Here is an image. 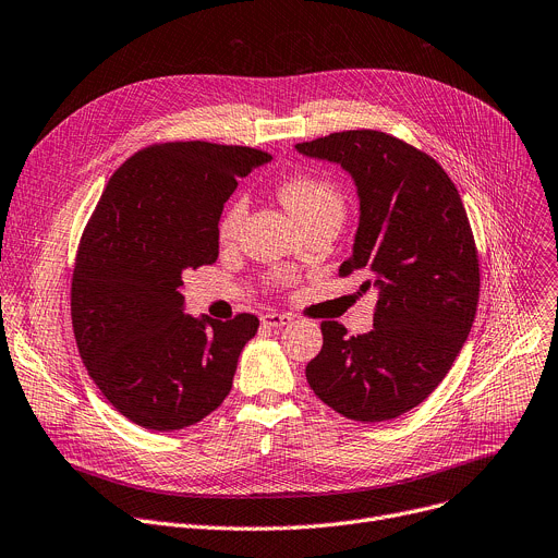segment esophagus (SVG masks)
<instances>
[{"label":"esophagus","mask_w":558,"mask_h":558,"mask_svg":"<svg viewBox=\"0 0 558 558\" xmlns=\"http://www.w3.org/2000/svg\"><path fill=\"white\" fill-rule=\"evenodd\" d=\"M262 322H264L266 326H270V328H281V326L290 324L292 317L286 315V313H266V315L262 317Z\"/></svg>","instance_id":"34e87169"}]
</instances>
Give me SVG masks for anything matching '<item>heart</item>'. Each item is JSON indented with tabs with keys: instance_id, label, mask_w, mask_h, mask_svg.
<instances>
[{
	"instance_id": "b5f03b06",
	"label": "heart",
	"mask_w": 558,
	"mask_h": 558,
	"mask_svg": "<svg viewBox=\"0 0 558 558\" xmlns=\"http://www.w3.org/2000/svg\"><path fill=\"white\" fill-rule=\"evenodd\" d=\"M279 196L299 223L322 211H341L339 190L330 181L317 179V177H294L283 181L279 187ZM243 217H245V198L239 196L226 207L223 217L219 221L221 241H232L236 236Z\"/></svg>"
}]
</instances>
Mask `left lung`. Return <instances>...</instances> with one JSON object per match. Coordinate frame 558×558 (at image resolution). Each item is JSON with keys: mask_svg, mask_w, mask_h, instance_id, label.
I'll return each instance as SVG.
<instances>
[{"mask_svg": "<svg viewBox=\"0 0 558 558\" xmlns=\"http://www.w3.org/2000/svg\"><path fill=\"white\" fill-rule=\"evenodd\" d=\"M341 165L360 198L353 254L339 266L368 277L373 330L349 337L324 322V347L306 379L332 411L360 422L393 420L445 379L471 330L481 272L474 234L447 171L424 151L373 130L294 145Z\"/></svg>", "mask_w": 558, "mask_h": 558, "instance_id": "1", "label": "left lung"}]
</instances>
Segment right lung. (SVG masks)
Segmentation results:
<instances>
[{"mask_svg": "<svg viewBox=\"0 0 558 558\" xmlns=\"http://www.w3.org/2000/svg\"><path fill=\"white\" fill-rule=\"evenodd\" d=\"M270 160L203 141L151 145L116 169L84 228L71 283L77 351L102 396L143 428L192 426L232 389L259 319L187 315L183 275L217 262L226 201Z\"/></svg>", "mask_w": 558, "mask_h": 558, "instance_id": "add662e5", "label": "right lung"}]
</instances>
